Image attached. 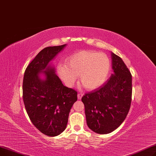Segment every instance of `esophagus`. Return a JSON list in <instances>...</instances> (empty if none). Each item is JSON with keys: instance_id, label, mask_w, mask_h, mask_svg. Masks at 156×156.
<instances>
[{"instance_id": "esophagus-1", "label": "esophagus", "mask_w": 156, "mask_h": 156, "mask_svg": "<svg viewBox=\"0 0 156 156\" xmlns=\"http://www.w3.org/2000/svg\"><path fill=\"white\" fill-rule=\"evenodd\" d=\"M83 94H81V93H79L78 94H77V98H78V99L79 100H80L81 99V98H82V96H83Z\"/></svg>"}]
</instances>
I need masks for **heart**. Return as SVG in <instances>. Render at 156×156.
<instances>
[{
	"label": "heart",
	"mask_w": 156,
	"mask_h": 156,
	"mask_svg": "<svg viewBox=\"0 0 156 156\" xmlns=\"http://www.w3.org/2000/svg\"><path fill=\"white\" fill-rule=\"evenodd\" d=\"M66 63L57 65L59 77L72 87L77 80L88 90H94L104 83L110 69V61L104 53L94 51H80L70 56Z\"/></svg>",
	"instance_id": "heart-1"
}]
</instances>
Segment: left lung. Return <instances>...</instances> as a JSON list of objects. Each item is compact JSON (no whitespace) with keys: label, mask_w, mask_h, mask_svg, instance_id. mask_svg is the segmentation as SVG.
I'll list each match as a JSON object with an SVG mask.
<instances>
[{"label":"left lung","mask_w":156,"mask_h":156,"mask_svg":"<svg viewBox=\"0 0 156 156\" xmlns=\"http://www.w3.org/2000/svg\"><path fill=\"white\" fill-rule=\"evenodd\" d=\"M111 58L113 73L109 79L81 99L87 126L101 135L119 126L128 114L131 102V74L119 56L111 52Z\"/></svg>","instance_id":"obj_1"}]
</instances>
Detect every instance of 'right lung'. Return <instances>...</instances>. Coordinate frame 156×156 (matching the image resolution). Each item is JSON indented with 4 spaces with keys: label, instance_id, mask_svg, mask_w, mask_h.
Instances as JSON below:
<instances>
[{
    "label": "right lung",
    "instance_id": "obj_1",
    "mask_svg": "<svg viewBox=\"0 0 156 156\" xmlns=\"http://www.w3.org/2000/svg\"><path fill=\"white\" fill-rule=\"evenodd\" d=\"M66 46L43 49L24 73L23 98L27 112L37 129L49 136H58L65 129L70 109L77 100V92L63 84L51 63Z\"/></svg>",
    "mask_w": 156,
    "mask_h": 156
}]
</instances>
